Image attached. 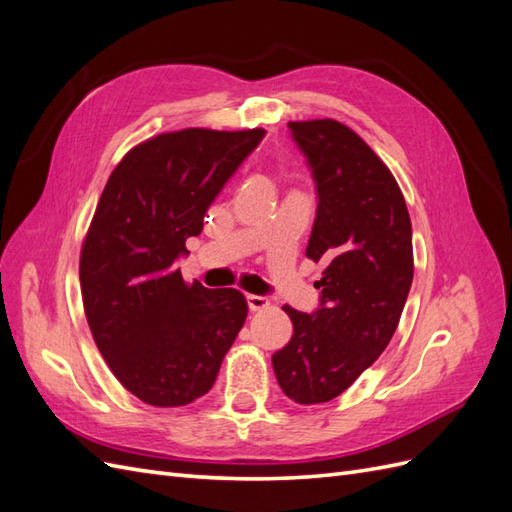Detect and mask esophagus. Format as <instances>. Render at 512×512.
Wrapping results in <instances>:
<instances>
[{
    "label": "esophagus",
    "mask_w": 512,
    "mask_h": 512,
    "mask_svg": "<svg viewBox=\"0 0 512 512\" xmlns=\"http://www.w3.org/2000/svg\"><path fill=\"white\" fill-rule=\"evenodd\" d=\"M247 307L252 309V312H260V309L269 307V299L267 297H260V294H247Z\"/></svg>",
    "instance_id": "esophagus-1"
}]
</instances>
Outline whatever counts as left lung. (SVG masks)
I'll return each instance as SVG.
<instances>
[{"label":"left lung","mask_w":512,"mask_h":512,"mask_svg":"<svg viewBox=\"0 0 512 512\" xmlns=\"http://www.w3.org/2000/svg\"><path fill=\"white\" fill-rule=\"evenodd\" d=\"M288 128L318 194L305 254L327 267L318 309L284 305L292 337L271 361L282 391L309 406L342 395L389 346L412 286V224L391 170L359 134L333 119Z\"/></svg>","instance_id":"left-lung-1"}]
</instances>
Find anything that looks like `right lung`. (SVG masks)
Here are the masks:
<instances>
[{
  "label": "right lung",
  "instance_id": "add662e5",
  "mask_svg": "<svg viewBox=\"0 0 512 512\" xmlns=\"http://www.w3.org/2000/svg\"><path fill=\"white\" fill-rule=\"evenodd\" d=\"M265 134L166 132L128 151L106 181L81 250L85 316L115 378L149 406L209 393L243 327L239 290L188 286L175 262Z\"/></svg>",
  "mask_w": 512,
  "mask_h": 512
}]
</instances>
